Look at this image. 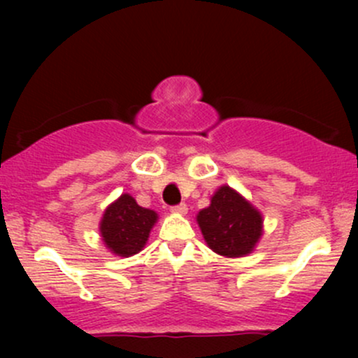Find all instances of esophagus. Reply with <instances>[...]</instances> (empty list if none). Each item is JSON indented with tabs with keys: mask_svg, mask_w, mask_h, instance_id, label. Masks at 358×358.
I'll return each mask as SVG.
<instances>
[{
	"mask_svg": "<svg viewBox=\"0 0 358 358\" xmlns=\"http://www.w3.org/2000/svg\"><path fill=\"white\" fill-rule=\"evenodd\" d=\"M188 210L187 203H180V205H175V207H171V212L173 213H178V215H185Z\"/></svg>",
	"mask_w": 358,
	"mask_h": 358,
	"instance_id": "34e87169",
	"label": "esophagus"
}]
</instances>
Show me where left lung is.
I'll use <instances>...</instances> for the list:
<instances>
[{
    "instance_id": "left-lung-1",
    "label": "left lung",
    "mask_w": 358,
    "mask_h": 358,
    "mask_svg": "<svg viewBox=\"0 0 358 358\" xmlns=\"http://www.w3.org/2000/svg\"><path fill=\"white\" fill-rule=\"evenodd\" d=\"M203 239L225 257L248 256L262 236V215L239 192L224 185L196 215Z\"/></svg>"
}]
</instances>
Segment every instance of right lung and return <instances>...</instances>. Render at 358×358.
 Instances as JSON below:
<instances>
[{
  "mask_svg": "<svg viewBox=\"0 0 358 358\" xmlns=\"http://www.w3.org/2000/svg\"><path fill=\"white\" fill-rule=\"evenodd\" d=\"M156 220L158 213L139 207L129 193H122L102 215L99 224L101 237L106 248L116 256H134L146 245Z\"/></svg>",
  "mask_w": 358,
  "mask_h": 358,
  "instance_id": "obj_1",
  "label": "right lung"
}]
</instances>
